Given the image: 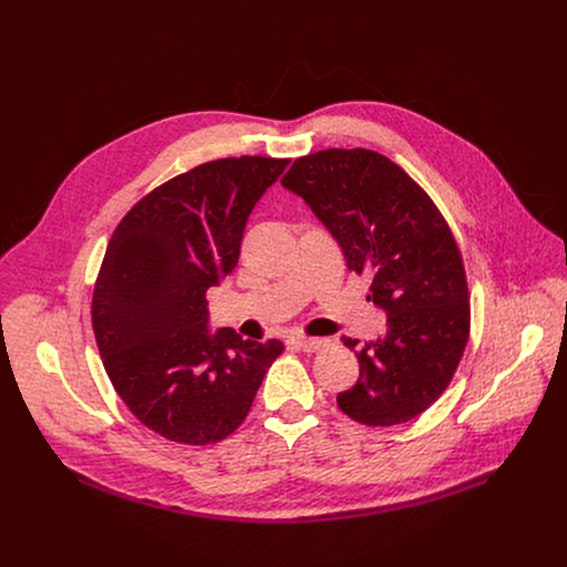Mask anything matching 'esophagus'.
I'll list each match as a JSON object with an SVG mask.
<instances>
[{
    "label": "esophagus",
    "mask_w": 567,
    "mask_h": 567,
    "mask_svg": "<svg viewBox=\"0 0 567 567\" xmlns=\"http://www.w3.org/2000/svg\"><path fill=\"white\" fill-rule=\"evenodd\" d=\"M328 339H313V337H296V346L302 350V352H316L320 348H326Z\"/></svg>",
    "instance_id": "34e87169"
}]
</instances>
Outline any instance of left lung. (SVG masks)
<instances>
[{"label": "left lung", "mask_w": 567, "mask_h": 567, "mask_svg": "<svg viewBox=\"0 0 567 567\" xmlns=\"http://www.w3.org/2000/svg\"><path fill=\"white\" fill-rule=\"evenodd\" d=\"M282 186L305 199L346 256L372 278L385 334L357 350L359 379L339 409L368 426L422 415L451 383L468 339V289L460 249L431 197L379 152L320 150L293 161Z\"/></svg>", "instance_id": "1"}]
</instances>
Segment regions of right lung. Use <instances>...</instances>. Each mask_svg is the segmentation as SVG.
Segmentation results:
<instances>
[{
	"label": "right lung",
	"instance_id": "1",
	"mask_svg": "<svg viewBox=\"0 0 567 567\" xmlns=\"http://www.w3.org/2000/svg\"><path fill=\"white\" fill-rule=\"evenodd\" d=\"M289 158L228 156L145 195L116 226L92 322L103 365L156 435L204 446L228 437L282 343L210 334L206 291L237 265L247 219Z\"/></svg>",
	"mask_w": 567,
	"mask_h": 567
}]
</instances>
